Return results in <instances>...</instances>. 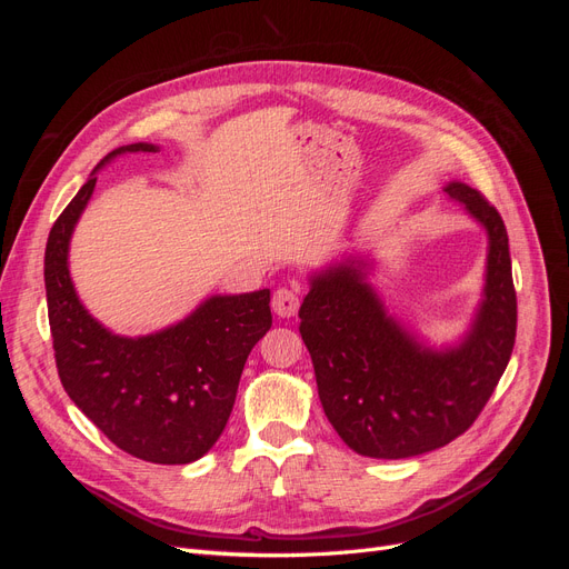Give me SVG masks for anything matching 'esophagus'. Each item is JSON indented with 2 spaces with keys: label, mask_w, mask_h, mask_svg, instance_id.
Wrapping results in <instances>:
<instances>
[{
  "label": "esophagus",
  "mask_w": 569,
  "mask_h": 569,
  "mask_svg": "<svg viewBox=\"0 0 569 569\" xmlns=\"http://www.w3.org/2000/svg\"><path fill=\"white\" fill-rule=\"evenodd\" d=\"M272 311L278 313L280 318H291V316L299 311V297L291 289L280 287L272 295Z\"/></svg>",
  "instance_id": "34e87169"
}]
</instances>
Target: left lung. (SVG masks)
<instances>
[{"instance_id":"8db88e82","label":"left lung","mask_w":569,"mask_h":569,"mask_svg":"<svg viewBox=\"0 0 569 569\" xmlns=\"http://www.w3.org/2000/svg\"><path fill=\"white\" fill-rule=\"evenodd\" d=\"M443 192L489 237L485 299L458 347L432 349L412 337L353 256L311 274L299 308L325 416L360 456L399 460L451 443L487 406L515 347L518 299L503 218L468 184L449 182Z\"/></svg>"}]
</instances>
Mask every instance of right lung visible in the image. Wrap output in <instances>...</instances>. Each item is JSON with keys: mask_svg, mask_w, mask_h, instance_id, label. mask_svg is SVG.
<instances>
[{"mask_svg": "<svg viewBox=\"0 0 569 569\" xmlns=\"http://www.w3.org/2000/svg\"><path fill=\"white\" fill-rule=\"evenodd\" d=\"M137 142L107 153L94 173ZM57 218L44 251L49 327L61 385L120 451L159 465H184L211 451L234 406L251 349L272 325L270 289L209 297L184 320L147 337H120L80 303L68 247L97 176Z\"/></svg>", "mask_w": 569, "mask_h": 569, "instance_id": "right-lung-1", "label": "right lung"}]
</instances>
